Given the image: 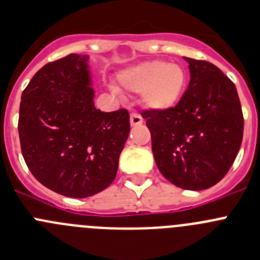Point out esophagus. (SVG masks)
Returning a JSON list of instances; mask_svg holds the SVG:
<instances>
[{
  "instance_id": "34e87169",
  "label": "esophagus",
  "mask_w": 260,
  "mask_h": 260,
  "mask_svg": "<svg viewBox=\"0 0 260 260\" xmlns=\"http://www.w3.org/2000/svg\"><path fill=\"white\" fill-rule=\"evenodd\" d=\"M144 123V119L140 114L137 113H132L131 114V125L132 127H136V125H141Z\"/></svg>"
}]
</instances>
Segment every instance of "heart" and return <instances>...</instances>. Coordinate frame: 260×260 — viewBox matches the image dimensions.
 <instances>
[{"label": "heart", "instance_id": "heart-1", "mask_svg": "<svg viewBox=\"0 0 260 260\" xmlns=\"http://www.w3.org/2000/svg\"><path fill=\"white\" fill-rule=\"evenodd\" d=\"M187 74L179 64L152 60L123 70L119 83L127 91L142 93V103L150 110L164 111L177 105L185 91Z\"/></svg>", "mask_w": 260, "mask_h": 260}]
</instances>
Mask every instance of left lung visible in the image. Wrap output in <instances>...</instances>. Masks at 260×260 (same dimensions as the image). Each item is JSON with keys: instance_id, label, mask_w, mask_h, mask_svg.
Listing matches in <instances>:
<instances>
[{"instance_id": "left-lung-1", "label": "left lung", "mask_w": 260, "mask_h": 260, "mask_svg": "<svg viewBox=\"0 0 260 260\" xmlns=\"http://www.w3.org/2000/svg\"><path fill=\"white\" fill-rule=\"evenodd\" d=\"M190 83L179 103L142 113L155 163L185 190L214 186L231 168L242 141L244 118L236 87L212 62L183 57Z\"/></svg>"}]
</instances>
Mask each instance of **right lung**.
I'll use <instances>...</instances> for the list:
<instances>
[{
  "label": "right lung",
  "mask_w": 260,
  "mask_h": 260,
  "mask_svg": "<svg viewBox=\"0 0 260 260\" xmlns=\"http://www.w3.org/2000/svg\"><path fill=\"white\" fill-rule=\"evenodd\" d=\"M88 55L70 53L41 68L21 94L19 137L31 174L68 198L110 186L129 135L125 109L94 108Z\"/></svg>",
  "instance_id": "obj_1"
}]
</instances>
